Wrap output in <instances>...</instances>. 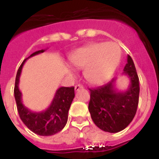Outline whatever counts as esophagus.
<instances>
[{
	"label": "esophagus",
	"mask_w": 159,
	"mask_h": 159,
	"mask_svg": "<svg viewBox=\"0 0 159 159\" xmlns=\"http://www.w3.org/2000/svg\"><path fill=\"white\" fill-rule=\"evenodd\" d=\"M82 89H83V87L82 86V85H80V84H77V85L75 86V90H76V91H78V90Z\"/></svg>",
	"instance_id": "1"
}]
</instances>
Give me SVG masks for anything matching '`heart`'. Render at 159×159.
<instances>
[{
    "instance_id": "1",
    "label": "heart",
    "mask_w": 159,
    "mask_h": 159,
    "mask_svg": "<svg viewBox=\"0 0 159 159\" xmlns=\"http://www.w3.org/2000/svg\"><path fill=\"white\" fill-rule=\"evenodd\" d=\"M121 50L115 43L95 42L77 49L70 56L71 66L84 69L88 82L99 85L113 75L119 65Z\"/></svg>"
}]
</instances>
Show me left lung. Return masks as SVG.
Listing matches in <instances>:
<instances>
[{"label":"left lung","instance_id":"left-lung-1","mask_svg":"<svg viewBox=\"0 0 159 159\" xmlns=\"http://www.w3.org/2000/svg\"><path fill=\"white\" fill-rule=\"evenodd\" d=\"M123 73L129 79L125 91L116 88V78L103 86L90 89L89 111L98 128L109 133L124 129L135 116L139 103V77L132 58L128 55Z\"/></svg>","mask_w":159,"mask_h":159}]
</instances>
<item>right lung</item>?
<instances>
[{
	"mask_svg": "<svg viewBox=\"0 0 159 159\" xmlns=\"http://www.w3.org/2000/svg\"><path fill=\"white\" fill-rule=\"evenodd\" d=\"M44 49L33 52L30 57L42 53ZM25 59L19 66L15 80L14 97L19 117L26 127L36 134L42 136H49L59 133L66 126L68 119V111L75 97L74 87H61L57 89L52 103L45 111L35 112L28 109L22 102V93L19 89V77L21 75Z\"/></svg>",
	"mask_w": 159,
	"mask_h": 159,
	"instance_id": "1",
	"label": "right lung"
}]
</instances>
